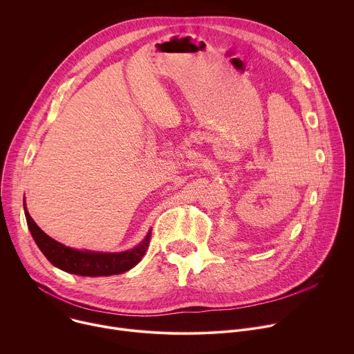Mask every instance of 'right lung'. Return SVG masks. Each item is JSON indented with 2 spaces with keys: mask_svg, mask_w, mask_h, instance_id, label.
I'll return each instance as SVG.
<instances>
[{
  "mask_svg": "<svg viewBox=\"0 0 354 354\" xmlns=\"http://www.w3.org/2000/svg\"><path fill=\"white\" fill-rule=\"evenodd\" d=\"M24 207L28 227L40 251L54 266L68 273L91 277L124 273L142 259L151 243L149 232L142 243H139L132 250L122 252H96L86 250H74L47 236L30 218L25 203Z\"/></svg>",
  "mask_w": 354,
  "mask_h": 354,
  "instance_id": "1",
  "label": "right lung"
}]
</instances>
